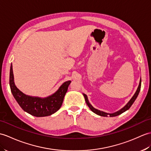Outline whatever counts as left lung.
<instances>
[{
	"label": "left lung",
	"mask_w": 151,
	"mask_h": 151,
	"mask_svg": "<svg viewBox=\"0 0 151 151\" xmlns=\"http://www.w3.org/2000/svg\"><path fill=\"white\" fill-rule=\"evenodd\" d=\"M141 79H140L139 80V86L138 87V89L137 90H136V93H134V95H133V96L131 98V99L129 101V102L125 105V106L123 107L121 109H120L119 111L115 112V113H106V112H104V111H100L99 109H95L94 107H93V106L91 104L89 103V101L88 100V98H87V96L86 95V94L83 93V95L84 96V98H85V100H86V102L87 104V106H88V107H89V109L91 110L93 113H94L95 114L99 115V116H106V117H107L108 116H109L110 117H113V116H118L121 114L122 113H124L125 111H127L129 108H130L131 107L132 105L133 104V103L134 102L135 100L136 99V98H137L138 94L139 93V91H140V88H141Z\"/></svg>",
	"instance_id": "1"
}]
</instances>
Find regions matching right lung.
<instances>
[{
  "label": "right lung",
  "instance_id": "1",
  "mask_svg": "<svg viewBox=\"0 0 151 151\" xmlns=\"http://www.w3.org/2000/svg\"><path fill=\"white\" fill-rule=\"evenodd\" d=\"M71 82L69 80L63 83L57 91L47 97L27 95L20 91L15 86L12 64L10 67L9 86L14 98L24 111L36 117L47 116L56 113L62 106L65 94Z\"/></svg>",
  "mask_w": 151,
  "mask_h": 151
}]
</instances>
